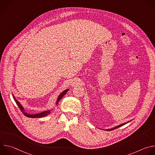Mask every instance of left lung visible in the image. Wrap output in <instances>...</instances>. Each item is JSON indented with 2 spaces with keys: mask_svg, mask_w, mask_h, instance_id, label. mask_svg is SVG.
I'll use <instances>...</instances> for the list:
<instances>
[{
  "mask_svg": "<svg viewBox=\"0 0 155 155\" xmlns=\"http://www.w3.org/2000/svg\"><path fill=\"white\" fill-rule=\"evenodd\" d=\"M128 122H129V121H128ZM128 122H127V123H124V124H120V125H119V126H116V127H114V128H112V129H105V130H114V129H117V128H118V127H121V126H122L124 125L125 124L127 123Z\"/></svg>",
  "mask_w": 155,
  "mask_h": 155,
  "instance_id": "1",
  "label": "left lung"
}]
</instances>
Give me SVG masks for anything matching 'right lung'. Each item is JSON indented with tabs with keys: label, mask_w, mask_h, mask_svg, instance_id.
<instances>
[{
	"label": "right lung",
	"mask_w": 155,
	"mask_h": 155,
	"mask_svg": "<svg viewBox=\"0 0 155 155\" xmlns=\"http://www.w3.org/2000/svg\"><path fill=\"white\" fill-rule=\"evenodd\" d=\"M69 91V90H65L64 91H63L58 97V100H57V102H56V104H58L59 103V102L60 101V100L62 98V97L67 93V92ZM13 99L15 100V101L16 102L17 105L18 106V107L19 108V109L21 110V112H23V114L27 117H29V118H41V117H45L47 115H48L50 113V111H45V112H41V113H40V114H34V115H29V114H28L26 113H25L24 112V108L23 107H22V105L19 104V102L15 99V97L13 96Z\"/></svg>",
	"instance_id": "right-lung-1"
}]
</instances>
